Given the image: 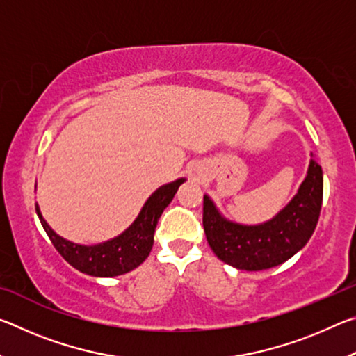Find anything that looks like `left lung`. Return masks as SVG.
Returning <instances> with one entry per match:
<instances>
[{
	"label": "left lung",
	"mask_w": 356,
	"mask_h": 356,
	"mask_svg": "<svg viewBox=\"0 0 356 356\" xmlns=\"http://www.w3.org/2000/svg\"><path fill=\"white\" fill-rule=\"evenodd\" d=\"M311 156L297 195L272 220L261 225H240L225 218L215 202L204 195V232L220 261L238 270L259 272L286 262L308 243L317 226L323 196L322 168L314 155Z\"/></svg>",
	"instance_id": "8db88e82"
}]
</instances>
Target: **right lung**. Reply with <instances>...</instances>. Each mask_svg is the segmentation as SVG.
Masks as SVG:
<instances>
[{"label":"right lung","instance_id":"obj_1","mask_svg":"<svg viewBox=\"0 0 356 356\" xmlns=\"http://www.w3.org/2000/svg\"><path fill=\"white\" fill-rule=\"evenodd\" d=\"M185 180L184 177L177 179L156 188L144 202L136 220L122 234L97 245L74 243L58 236L42 216L39 204H35V212L53 246L72 267L80 270L81 273L110 278V276L129 273L146 261L154 245L156 222Z\"/></svg>","mask_w":356,"mask_h":356}]
</instances>
